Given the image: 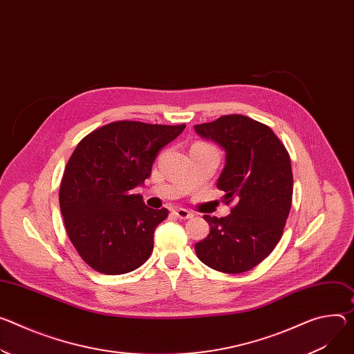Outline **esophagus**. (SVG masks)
<instances>
[{
  "label": "esophagus",
  "mask_w": 354,
  "mask_h": 354,
  "mask_svg": "<svg viewBox=\"0 0 354 354\" xmlns=\"http://www.w3.org/2000/svg\"><path fill=\"white\" fill-rule=\"evenodd\" d=\"M174 214H175L178 218H180V220H186V218H190L192 216H194L189 210H186V209H183V207L175 209V210H174Z\"/></svg>",
  "instance_id": "esophagus-1"
}]
</instances>
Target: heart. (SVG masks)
Returning a JSON list of instances; mask_svg holds the SVG:
<instances>
[{"label": "heart", "mask_w": 354, "mask_h": 354, "mask_svg": "<svg viewBox=\"0 0 354 354\" xmlns=\"http://www.w3.org/2000/svg\"><path fill=\"white\" fill-rule=\"evenodd\" d=\"M195 145H196V147H212V145H209V144H206V142H196Z\"/></svg>", "instance_id": "obj_1"}]
</instances>
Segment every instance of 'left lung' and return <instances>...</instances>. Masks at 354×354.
<instances>
[{
	"label": "left lung",
	"instance_id": "1",
	"mask_svg": "<svg viewBox=\"0 0 354 354\" xmlns=\"http://www.w3.org/2000/svg\"><path fill=\"white\" fill-rule=\"evenodd\" d=\"M195 131L226 151L217 187L234 203L226 217L205 214L210 233L195 244L207 267L240 274L259 266L282 237L292 205L291 158L271 128L241 114L195 125Z\"/></svg>",
	"mask_w": 354,
	"mask_h": 354
}]
</instances>
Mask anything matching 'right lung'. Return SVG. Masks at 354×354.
<instances>
[{
	"instance_id": "obj_1",
	"label": "right lung",
	"mask_w": 354,
	"mask_h": 354,
	"mask_svg": "<svg viewBox=\"0 0 354 354\" xmlns=\"http://www.w3.org/2000/svg\"><path fill=\"white\" fill-rule=\"evenodd\" d=\"M180 125L114 121L87 134L63 172L59 205L66 233L94 271L120 275L141 267L152 252L153 232L168 209L148 207L134 187Z\"/></svg>"
}]
</instances>
